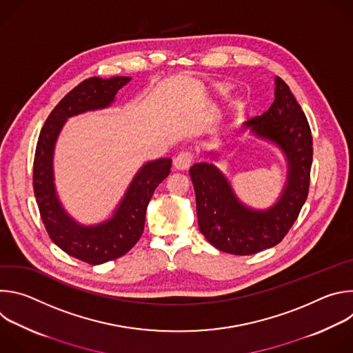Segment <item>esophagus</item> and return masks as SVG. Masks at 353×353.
Masks as SVG:
<instances>
[{"mask_svg":"<svg viewBox=\"0 0 353 353\" xmlns=\"http://www.w3.org/2000/svg\"><path fill=\"white\" fill-rule=\"evenodd\" d=\"M174 168L179 169V170H187L192 163H194V154L190 152V150H183V152H180L174 161Z\"/></svg>","mask_w":353,"mask_h":353,"instance_id":"obj_1","label":"esophagus"}]
</instances>
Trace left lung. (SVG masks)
Masks as SVG:
<instances>
[{"mask_svg":"<svg viewBox=\"0 0 353 353\" xmlns=\"http://www.w3.org/2000/svg\"><path fill=\"white\" fill-rule=\"evenodd\" d=\"M275 100L263 116L251 117L245 127L276 142L288 157L286 188L271 210L264 212L243 207L222 173L211 163L190 169L196 199L201 233L218 250L250 256L282 241L296 222L309 194L313 162V137L305 112L289 86L276 77Z\"/></svg>","mask_w":353,"mask_h":353,"instance_id":"obj_1","label":"left lung"}]
</instances>
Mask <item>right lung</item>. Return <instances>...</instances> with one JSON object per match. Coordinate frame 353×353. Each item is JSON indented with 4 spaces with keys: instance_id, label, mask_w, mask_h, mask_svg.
Instances as JSON below:
<instances>
[{
    "instance_id": "add662e5",
    "label": "right lung",
    "mask_w": 353,
    "mask_h": 353,
    "mask_svg": "<svg viewBox=\"0 0 353 353\" xmlns=\"http://www.w3.org/2000/svg\"><path fill=\"white\" fill-rule=\"evenodd\" d=\"M128 77L88 78L70 90L48 114L37 139L33 161V191L44 228L67 254L90 265L116 260L137 244L145 226V212L155 188L169 176L172 161L146 163L132 180L114 216L94 228H83L68 218L53 185V149L64 121L86 110L109 106Z\"/></svg>"
}]
</instances>
